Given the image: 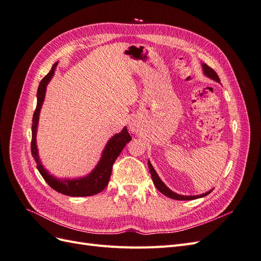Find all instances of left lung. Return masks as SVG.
Here are the masks:
<instances>
[{
    "label": "left lung",
    "mask_w": 261,
    "mask_h": 261,
    "mask_svg": "<svg viewBox=\"0 0 261 261\" xmlns=\"http://www.w3.org/2000/svg\"><path fill=\"white\" fill-rule=\"evenodd\" d=\"M202 70H203V74L206 75L207 77L211 78V80L216 81L218 83H220V78L219 76L217 75V73L213 70L211 67H209L207 64H202ZM148 167H149V170H150V174H151V177H152V181L154 186L156 187L158 191H159L160 193H162L163 195L168 196L169 198H172V199H176V200H192V199H197V198H201V197H204L207 196L208 194L211 193V191L204 193V194H201V195H198V196H184V195H178L174 192H172L171 189L169 187H167V185H165L163 181L160 179L159 175L156 174L155 170L153 169V167L151 165V163H150V161H148Z\"/></svg>",
    "instance_id": "left-lung-1"
}]
</instances>
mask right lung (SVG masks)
Masks as SVG:
<instances>
[{"label":"right lung","instance_id":"1","mask_svg":"<svg viewBox=\"0 0 261 261\" xmlns=\"http://www.w3.org/2000/svg\"><path fill=\"white\" fill-rule=\"evenodd\" d=\"M58 66V63H54L48 75L43 77V80L39 84L37 91V108L33 116V125H31V132H33V138H31V154L37 163V169L40 172V174L44 178L46 183L51 188L63 195L72 196V197H86L99 194L107 187L110 176L112 173V167L117 156L122 152L123 148L126 146L128 141L132 140V137L127 132V128L124 127L121 133L115 135L108 141L106 148L102 151L101 159L98 162L97 167L92 170L90 174L81 178H65L59 179L53 175L49 174L39 159L38 148H37V128L39 122V114L45 97L46 86L50 83L51 78L54 75V70Z\"/></svg>","mask_w":261,"mask_h":261}]
</instances>
